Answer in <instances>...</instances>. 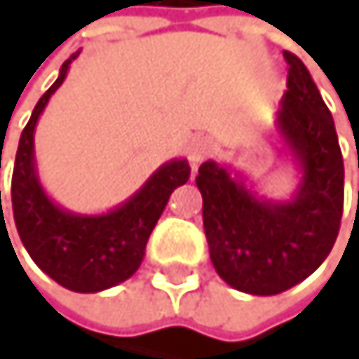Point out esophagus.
Here are the masks:
<instances>
[{"instance_id":"1","label":"esophagus","mask_w":359,"mask_h":359,"mask_svg":"<svg viewBox=\"0 0 359 359\" xmlns=\"http://www.w3.org/2000/svg\"><path fill=\"white\" fill-rule=\"evenodd\" d=\"M209 140L206 137H196L189 146H187V159H189V165H191V170L196 172L198 170V165L209 157Z\"/></svg>"}]
</instances>
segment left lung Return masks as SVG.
<instances>
[{
	"mask_svg": "<svg viewBox=\"0 0 359 359\" xmlns=\"http://www.w3.org/2000/svg\"><path fill=\"white\" fill-rule=\"evenodd\" d=\"M286 92L278 133L302 183L291 200L258 198L228 168L204 161L196 185L202 222L219 278L250 295H278L306 280L327 258L340 230L344 163L334 118L304 62L284 51Z\"/></svg>",
	"mask_w": 359,
	"mask_h": 359,
	"instance_id": "obj_1",
	"label": "left lung"
}]
</instances>
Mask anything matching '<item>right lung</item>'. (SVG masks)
<instances>
[{"label": "right lung", "mask_w": 359, "mask_h": 359, "mask_svg": "<svg viewBox=\"0 0 359 359\" xmlns=\"http://www.w3.org/2000/svg\"><path fill=\"white\" fill-rule=\"evenodd\" d=\"M77 55L79 51L62 64L60 77L40 96L21 133L12 172V213L25 250L49 278L68 291L99 293L140 269L150 232L172 191L189 181L191 168L185 159L163 163L137 194L103 215H77L57 206L38 181L34 129Z\"/></svg>", "instance_id": "obj_1"}]
</instances>
